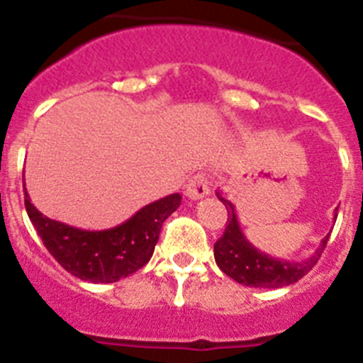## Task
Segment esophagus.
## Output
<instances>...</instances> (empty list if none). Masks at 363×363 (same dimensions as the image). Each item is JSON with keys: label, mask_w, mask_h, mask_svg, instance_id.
I'll use <instances>...</instances> for the list:
<instances>
[{"label": "esophagus", "mask_w": 363, "mask_h": 363, "mask_svg": "<svg viewBox=\"0 0 363 363\" xmlns=\"http://www.w3.org/2000/svg\"><path fill=\"white\" fill-rule=\"evenodd\" d=\"M211 189L213 187H211V182L207 179V176L196 174L192 176L191 182H189L185 194H187L189 200H201V198L209 196Z\"/></svg>", "instance_id": "1"}]
</instances>
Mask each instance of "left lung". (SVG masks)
Here are the masks:
<instances>
[{
  "instance_id": "1",
  "label": "left lung",
  "mask_w": 363,
  "mask_h": 363,
  "mask_svg": "<svg viewBox=\"0 0 363 363\" xmlns=\"http://www.w3.org/2000/svg\"><path fill=\"white\" fill-rule=\"evenodd\" d=\"M216 196L220 198L221 203L225 205L229 218H227V227L223 230V236L214 243V259H216L218 267L225 272L227 277H230L238 284L247 285V287L278 289V287L296 284L300 278L306 277L307 272L316 265L323 249H325L329 234L322 240L318 249L309 258L301 259V262H287V259L272 258L271 255L258 251L245 238V234H243L242 227L238 223L234 205L221 196L220 192H216ZM336 211L335 220L338 216Z\"/></svg>"
}]
</instances>
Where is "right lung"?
Listing matches in <instances>:
<instances>
[{
  "label": "right lung",
  "instance_id": "obj_1",
  "mask_svg": "<svg viewBox=\"0 0 363 363\" xmlns=\"http://www.w3.org/2000/svg\"><path fill=\"white\" fill-rule=\"evenodd\" d=\"M179 203L182 196L176 192L145 205L121 225L83 230L43 216L25 189V209L47 251L65 271L92 284H112L142 269L152 256L163 221Z\"/></svg>",
  "mask_w": 363,
  "mask_h": 363
}]
</instances>
